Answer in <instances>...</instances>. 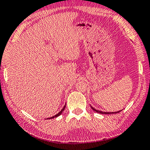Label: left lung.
<instances>
[{
	"label": "left lung",
	"mask_w": 150,
	"mask_h": 150,
	"mask_svg": "<svg viewBox=\"0 0 150 150\" xmlns=\"http://www.w3.org/2000/svg\"><path fill=\"white\" fill-rule=\"evenodd\" d=\"M91 109L93 110V111H96V112L99 113H102V114H111V113H119L120 111H117V112H103V111H99V110H97V109H94V108L93 107H91Z\"/></svg>",
	"instance_id": "8db88e82"
}]
</instances>
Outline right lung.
Instances as JSON below:
<instances>
[{
	"mask_svg": "<svg viewBox=\"0 0 150 150\" xmlns=\"http://www.w3.org/2000/svg\"><path fill=\"white\" fill-rule=\"evenodd\" d=\"M65 107H66V105L64 106V108L63 109H62V110H61V111H59V112L57 114H56L55 115H54V116H52V117H49V118H47V119H51V118H54V117H57V116H59V115H60L62 113V112H63V111L64 109H65Z\"/></svg>",
	"mask_w": 150,
	"mask_h": 150,
	"instance_id": "1",
	"label": "right lung"
}]
</instances>
